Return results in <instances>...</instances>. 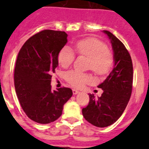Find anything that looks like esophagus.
Here are the masks:
<instances>
[{"label": "esophagus", "mask_w": 149, "mask_h": 149, "mask_svg": "<svg viewBox=\"0 0 149 149\" xmlns=\"http://www.w3.org/2000/svg\"><path fill=\"white\" fill-rule=\"evenodd\" d=\"M72 93H73L74 95H77L79 93V91H77V89H72Z\"/></svg>", "instance_id": "esophagus-1"}]
</instances>
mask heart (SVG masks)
Instances as JSON below:
<instances>
[{"instance_id":"b5f03b06","label":"heart","mask_w":149,"mask_h":149,"mask_svg":"<svg viewBox=\"0 0 149 149\" xmlns=\"http://www.w3.org/2000/svg\"><path fill=\"white\" fill-rule=\"evenodd\" d=\"M78 54L89 58V67L95 73L103 74L110 69L113 63V55L107 49L106 44L95 38H87L79 41L74 45ZM74 53L69 47H63L58 54V63L66 68L73 62ZM65 79L72 86L81 88L92 81V77L87 74L72 70L65 74Z\"/></svg>"}]
</instances>
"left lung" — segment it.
<instances>
[{"instance_id":"obj_1","label":"left lung","mask_w":149,"mask_h":149,"mask_svg":"<svg viewBox=\"0 0 149 149\" xmlns=\"http://www.w3.org/2000/svg\"><path fill=\"white\" fill-rule=\"evenodd\" d=\"M113 52V68L103 82L98 86L103 90L101 97L89 94V102L82 113L87 122L98 127L111 125L125 110L131 98L133 84L131 57L123 43L107 30Z\"/></svg>"}]
</instances>
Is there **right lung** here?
<instances>
[{
    "label": "right lung",
    "mask_w": 149,
    "mask_h": 149,
    "mask_svg": "<svg viewBox=\"0 0 149 149\" xmlns=\"http://www.w3.org/2000/svg\"><path fill=\"white\" fill-rule=\"evenodd\" d=\"M67 36L63 31L42 30L27 40L18 54L14 73L17 97L26 115L37 123L56 120L73 94L69 88L52 90L51 86Z\"/></svg>",
    "instance_id": "1"
}]
</instances>
